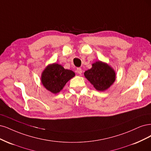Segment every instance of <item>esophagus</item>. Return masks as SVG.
Returning a JSON list of instances; mask_svg holds the SVG:
<instances>
[{
	"label": "esophagus",
	"mask_w": 151,
	"mask_h": 151,
	"mask_svg": "<svg viewBox=\"0 0 151 151\" xmlns=\"http://www.w3.org/2000/svg\"><path fill=\"white\" fill-rule=\"evenodd\" d=\"M76 71L77 73H78L79 75H81L82 73V70L81 68H78Z\"/></svg>",
	"instance_id": "1"
}]
</instances>
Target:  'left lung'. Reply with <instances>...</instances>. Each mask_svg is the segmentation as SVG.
I'll return each instance as SVG.
<instances>
[{
    "mask_svg": "<svg viewBox=\"0 0 151 151\" xmlns=\"http://www.w3.org/2000/svg\"><path fill=\"white\" fill-rule=\"evenodd\" d=\"M84 76L96 90L100 91L110 88L116 79L115 70L107 63L101 61L93 63L91 68L85 71Z\"/></svg>",
    "mask_w": 151,
    "mask_h": 151,
    "instance_id": "8db88e82",
    "label": "left lung"
}]
</instances>
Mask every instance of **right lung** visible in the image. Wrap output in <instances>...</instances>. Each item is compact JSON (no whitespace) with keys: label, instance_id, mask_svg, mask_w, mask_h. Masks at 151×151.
<instances>
[{"label":"right lung","instance_id":"add662e5","mask_svg":"<svg viewBox=\"0 0 151 151\" xmlns=\"http://www.w3.org/2000/svg\"><path fill=\"white\" fill-rule=\"evenodd\" d=\"M75 76V73L73 71L65 69L62 65L55 63L48 65L43 70L41 81L46 90L56 94Z\"/></svg>","mask_w":151,"mask_h":151}]
</instances>
